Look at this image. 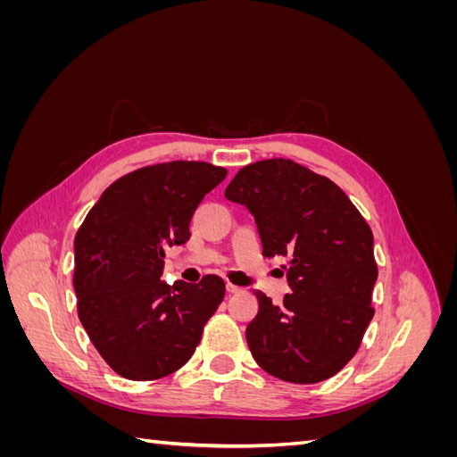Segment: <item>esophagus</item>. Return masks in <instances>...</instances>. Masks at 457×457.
<instances>
[{"label": "esophagus", "instance_id": "obj_1", "mask_svg": "<svg viewBox=\"0 0 457 457\" xmlns=\"http://www.w3.org/2000/svg\"><path fill=\"white\" fill-rule=\"evenodd\" d=\"M227 292H228V294H242V292H244V289H242V287H238V286H234V284H230V282H228V284H227Z\"/></svg>", "mask_w": 457, "mask_h": 457}]
</instances>
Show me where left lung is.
Instances as JSON below:
<instances>
[{"label":"left lung","mask_w":457,"mask_h":457,"mask_svg":"<svg viewBox=\"0 0 457 457\" xmlns=\"http://www.w3.org/2000/svg\"><path fill=\"white\" fill-rule=\"evenodd\" d=\"M225 196L253 215L262 255L289 257L292 294L272 305L255 292L259 312L245 328L255 362L289 383L336 376L373 318L378 265L364 217L328 177L284 158L245 165Z\"/></svg>","instance_id":"left-lung-1"}]
</instances>
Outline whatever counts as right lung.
<instances>
[{
  "label": "right lung",
  "instance_id": "right-lung-1",
  "mask_svg": "<svg viewBox=\"0 0 457 457\" xmlns=\"http://www.w3.org/2000/svg\"><path fill=\"white\" fill-rule=\"evenodd\" d=\"M227 177L205 162L156 163L120 177L74 238L78 316L118 376L152 381L195 354L205 322L225 297V282L160 280L165 250L190 238L202 198Z\"/></svg>",
  "mask_w": 457,
  "mask_h": 457
}]
</instances>
